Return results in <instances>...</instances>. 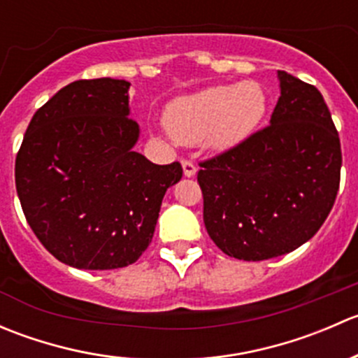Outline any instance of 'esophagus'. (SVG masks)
Instances as JSON below:
<instances>
[{"label":"esophagus","mask_w":358,"mask_h":358,"mask_svg":"<svg viewBox=\"0 0 358 358\" xmlns=\"http://www.w3.org/2000/svg\"><path fill=\"white\" fill-rule=\"evenodd\" d=\"M182 166H183V175H185V176H189V178H190V176L196 175L197 168H196V164L190 161V159H183Z\"/></svg>","instance_id":"34e87169"}]
</instances>
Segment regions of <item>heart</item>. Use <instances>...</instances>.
<instances>
[{
    "label": "heart",
    "instance_id": "heart-1",
    "mask_svg": "<svg viewBox=\"0 0 358 358\" xmlns=\"http://www.w3.org/2000/svg\"><path fill=\"white\" fill-rule=\"evenodd\" d=\"M268 107L263 86L256 81L218 85L180 96L166 109L169 135L180 143L208 138L215 147H229L246 138Z\"/></svg>",
    "mask_w": 358,
    "mask_h": 358
}]
</instances>
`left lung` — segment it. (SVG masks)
Wrapping results in <instances>:
<instances>
[{
	"instance_id": "1",
	"label": "left lung",
	"mask_w": 358,
	"mask_h": 358,
	"mask_svg": "<svg viewBox=\"0 0 358 358\" xmlns=\"http://www.w3.org/2000/svg\"><path fill=\"white\" fill-rule=\"evenodd\" d=\"M270 124L201 161L204 225L225 255L262 262L312 239L333 209L341 143L324 96L279 71Z\"/></svg>"
}]
</instances>
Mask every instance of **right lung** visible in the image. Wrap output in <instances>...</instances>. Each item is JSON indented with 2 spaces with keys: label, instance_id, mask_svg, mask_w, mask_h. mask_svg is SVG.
Here are the masks:
<instances>
[{
  "label": "right lung",
  "instance_id": "right-lung-1",
  "mask_svg": "<svg viewBox=\"0 0 358 358\" xmlns=\"http://www.w3.org/2000/svg\"><path fill=\"white\" fill-rule=\"evenodd\" d=\"M129 83L79 79L36 110L15 159V187L29 227L74 268L131 265L152 241L162 197L183 175L133 145Z\"/></svg>",
  "mask_w": 358,
  "mask_h": 358
}]
</instances>
